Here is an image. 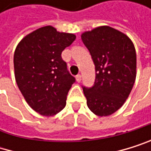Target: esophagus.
Instances as JSON below:
<instances>
[{
    "label": "esophagus",
    "mask_w": 151,
    "mask_h": 151,
    "mask_svg": "<svg viewBox=\"0 0 151 151\" xmlns=\"http://www.w3.org/2000/svg\"><path fill=\"white\" fill-rule=\"evenodd\" d=\"M76 81H77L78 82H80V81H81V74H78L77 76H76Z\"/></svg>",
    "instance_id": "obj_1"
}]
</instances>
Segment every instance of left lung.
Masks as SVG:
<instances>
[{
	"label": "left lung",
	"mask_w": 151,
	"mask_h": 151,
	"mask_svg": "<svg viewBox=\"0 0 151 151\" xmlns=\"http://www.w3.org/2000/svg\"><path fill=\"white\" fill-rule=\"evenodd\" d=\"M81 40L95 65L92 87L82 86L87 105L98 116H109L122 106L136 79V50L128 36L109 26L84 32Z\"/></svg>",
	"instance_id": "obj_1"
}]
</instances>
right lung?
<instances>
[{"mask_svg": "<svg viewBox=\"0 0 151 151\" xmlns=\"http://www.w3.org/2000/svg\"><path fill=\"white\" fill-rule=\"evenodd\" d=\"M76 39L45 26L23 38L14 57L15 80L25 101L43 116H53L66 105L75 78L68 70L61 52Z\"/></svg>", "mask_w": 151, "mask_h": 151, "instance_id": "1", "label": "right lung"}]
</instances>
